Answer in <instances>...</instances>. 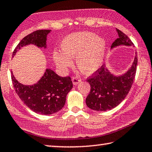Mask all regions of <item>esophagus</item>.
Listing matches in <instances>:
<instances>
[{
	"label": "esophagus",
	"mask_w": 152,
	"mask_h": 152,
	"mask_svg": "<svg viewBox=\"0 0 152 152\" xmlns=\"http://www.w3.org/2000/svg\"><path fill=\"white\" fill-rule=\"evenodd\" d=\"M72 83L74 85H77L80 82L81 80L79 79L78 78H77V77H73L72 79Z\"/></svg>",
	"instance_id": "esophagus-1"
}]
</instances>
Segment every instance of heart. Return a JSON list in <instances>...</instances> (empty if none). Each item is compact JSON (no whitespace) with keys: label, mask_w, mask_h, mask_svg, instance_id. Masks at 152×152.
<instances>
[{"label":"heart","mask_w":152,"mask_h":152,"mask_svg":"<svg viewBox=\"0 0 152 152\" xmlns=\"http://www.w3.org/2000/svg\"><path fill=\"white\" fill-rule=\"evenodd\" d=\"M104 38L90 32H74L66 36L60 42L62 52L55 50L53 58L56 65L67 70L76 59L78 68L85 74L96 72L103 64L106 50Z\"/></svg>","instance_id":"obj_1"}]
</instances>
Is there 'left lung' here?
Instances as JSON below:
<instances>
[{
  "label": "left lung",
  "instance_id": "left-lung-1",
  "mask_svg": "<svg viewBox=\"0 0 152 152\" xmlns=\"http://www.w3.org/2000/svg\"><path fill=\"white\" fill-rule=\"evenodd\" d=\"M116 31L119 37L112 43V49L119 46H134L128 36L118 29ZM137 64L136 52L131 67L122 75L115 76L109 71L106 65L102 66L87 79L91 87L90 94L86 99L87 106L96 111H106L118 106L128 95L133 84Z\"/></svg>",
  "mask_w": 152,
  "mask_h": 152
}]
</instances>
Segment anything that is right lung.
<instances>
[{
  "label": "right lung",
  "mask_w": 152,
  "mask_h": 152,
  "mask_svg": "<svg viewBox=\"0 0 152 152\" xmlns=\"http://www.w3.org/2000/svg\"><path fill=\"white\" fill-rule=\"evenodd\" d=\"M51 30H39L24 37L12 53V57L22 47L34 45L46 48L47 35ZM11 78L16 94L26 106L37 114L50 115L60 111L66 102L68 93L73 88L70 77H61L50 68L37 83L24 85L19 82L11 71Z\"/></svg>",
  "instance_id": "obj_1"
}]
</instances>
